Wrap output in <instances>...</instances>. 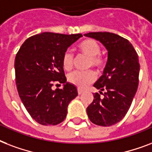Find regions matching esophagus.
<instances>
[{
    "instance_id": "obj_1",
    "label": "esophagus",
    "mask_w": 152,
    "mask_h": 152,
    "mask_svg": "<svg viewBox=\"0 0 152 152\" xmlns=\"http://www.w3.org/2000/svg\"><path fill=\"white\" fill-rule=\"evenodd\" d=\"M82 93H83V90L78 88V89H77V94H78L80 95V94H82Z\"/></svg>"
}]
</instances>
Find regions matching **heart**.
I'll return each mask as SVG.
<instances>
[{
    "label": "heart",
    "instance_id": "heart-1",
    "mask_svg": "<svg viewBox=\"0 0 152 152\" xmlns=\"http://www.w3.org/2000/svg\"><path fill=\"white\" fill-rule=\"evenodd\" d=\"M77 48L81 53L89 57L88 66H93L97 70H101L104 66V59L100 56L101 47L97 42L91 39H87L82 41L78 44ZM74 56L71 51L66 50L64 52L62 58V65L64 70H70L73 67ZM95 74L92 70L87 71H74L68 75V81L71 84L75 85L78 88H85L89 83L95 80Z\"/></svg>",
    "mask_w": 152,
    "mask_h": 152
}]
</instances>
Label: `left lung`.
Returning a JSON list of instances; mask_svg holds the SVG:
<instances>
[{
	"label": "left lung",
	"instance_id": "obj_1",
	"mask_svg": "<svg viewBox=\"0 0 152 152\" xmlns=\"http://www.w3.org/2000/svg\"><path fill=\"white\" fill-rule=\"evenodd\" d=\"M85 36L95 39L104 46L108 60L103 75L94 84L100 94L87 107L90 121L100 126H111L124 118L131 106L139 84L138 55L128 39L110 32H89ZM102 91H104L102 94Z\"/></svg>",
	"mask_w": 152,
	"mask_h": 152
}]
</instances>
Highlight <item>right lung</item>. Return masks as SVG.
<instances>
[{
	"mask_svg": "<svg viewBox=\"0 0 152 152\" xmlns=\"http://www.w3.org/2000/svg\"><path fill=\"white\" fill-rule=\"evenodd\" d=\"M82 34L43 32L27 39L15 58L16 88L32 118L42 125H56L65 120L68 104L77 96L75 85L66 82L62 58ZM55 83L64 84L54 91Z\"/></svg>",
	"mask_w": 152,
	"mask_h": 152,
	"instance_id": "1",
	"label": "right lung"
}]
</instances>
